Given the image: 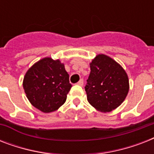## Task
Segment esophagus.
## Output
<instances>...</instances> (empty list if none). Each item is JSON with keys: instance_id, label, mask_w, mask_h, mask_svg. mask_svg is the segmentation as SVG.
Here are the masks:
<instances>
[{"instance_id": "esophagus-1", "label": "esophagus", "mask_w": 154, "mask_h": 154, "mask_svg": "<svg viewBox=\"0 0 154 154\" xmlns=\"http://www.w3.org/2000/svg\"><path fill=\"white\" fill-rule=\"evenodd\" d=\"M83 84H84V81H83V79H81L79 82H77V85H80V86H82V85H83Z\"/></svg>"}]
</instances>
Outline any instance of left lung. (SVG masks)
<instances>
[{
	"label": "left lung",
	"mask_w": 154,
	"mask_h": 154,
	"mask_svg": "<svg viewBox=\"0 0 154 154\" xmlns=\"http://www.w3.org/2000/svg\"><path fill=\"white\" fill-rule=\"evenodd\" d=\"M90 70L85 87L89 104L104 112L117 109L129 89L124 69L109 57L99 54L90 63Z\"/></svg>",
	"instance_id": "obj_1"
}]
</instances>
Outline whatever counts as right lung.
<instances>
[{"mask_svg":"<svg viewBox=\"0 0 154 154\" xmlns=\"http://www.w3.org/2000/svg\"><path fill=\"white\" fill-rule=\"evenodd\" d=\"M23 87L27 98L35 108L43 112H51L65 102L72 85L60 60L45 57L29 69Z\"/></svg>","mask_w":154,"mask_h":154,"instance_id":"obj_1","label":"right lung"}]
</instances>
